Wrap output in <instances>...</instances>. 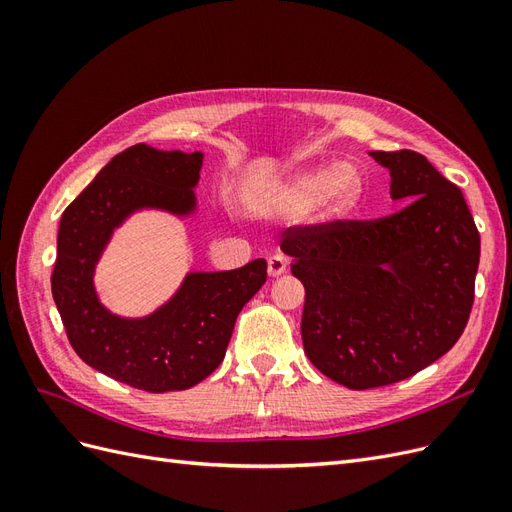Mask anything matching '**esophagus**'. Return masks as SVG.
Wrapping results in <instances>:
<instances>
[{"mask_svg":"<svg viewBox=\"0 0 512 512\" xmlns=\"http://www.w3.org/2000/svg\"><path fill=\"white\" fill-rule=\"evenodd\" d=\"M286 269H288L286 256L273 254V256L269 258V275H271V277H280L282 273H286Z\"/></svg>","mask_w":512,"mask_h":512,"instance_id":"obj_1","label":"esophagus"}]
</instances>
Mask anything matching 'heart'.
I'll return each instance as SVG.
<instances>
[{
    "mask_svg": "<svg viewBox=\"0 0 512 512\" xmlns=\"http://www.w3.org/2000/svg\"><path fill=\"white\" fill-rule=\"evenodd\" d=\"M365 192V177L354 164H320L307 168L273 196V209L297 218L318 205L320 218L339 220L356 209Z\"/></svg>",
    "mask_w": 512,
    "mask_h": 512,
    "instance_id": "obj_1",
    "label": "heart"
}]
</instances>
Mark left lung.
<instances>
[{
    "mask_svg": "<svg viewBox=\"0 0 512 512\" xmlns=\"http://www.w3.org/2000/svg\"><path fill=\"white\" fill-rule=\"evenodd\" d=\"M408 203L378 220L292 226L282 250L305 288L307 359L354 391L414 376L466 329L480 235L461 190L421 153L371 151Z\"/></svg>",
    "mask_w": 512,
    "mask_h": 512,
    "instance_id": "left-lung-1",
    "label": "left lung"
}]
</instances>
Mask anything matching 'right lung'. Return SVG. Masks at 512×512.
I'll use <instances>...</instances> for the list:
<instances>
[{
  "mask_svg": "<svg viewBox=\"0 0 512 512\" xmlns=\"http://www.w3.org/2000/svg\"><path fill=\"white\" fill-rule=\"evenodd\" d=\"M200 166V151L134 145L100 170L59 222L51 288L74 352L149 393L190 389L215 371L243 305L267 282V260L258 258L235 271L190 273L173 299L141 320L100 305L91 277L113 228L143 207L190 213Z\"/></svg>",
  "mask_w": 512,
  "mask_h": 512,
  "instance_id": "1",
  "label": "right lung"
}]
</instances>
